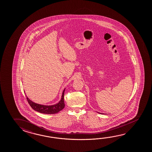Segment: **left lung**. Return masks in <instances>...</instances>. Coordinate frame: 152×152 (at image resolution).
<instances>
[{
    "label": "left lung",
    "mask_w": 152,
    "mask_h": 152,
    "mask_svg": "<svg viewBox=\"0 0 152 152\" xmlns=\"http://www.w3.org/2000/svg\"><path fill=\"white\" fill-rule=\"evenodd\" d=\"M101 114H102V113H101Z\"/></svg>",
    "instance_id": "obj_1"
}]
</instances>
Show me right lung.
<instances>
[{
  "instance_id": "1",
  "label": "right lung",
  "mask_w": 152,
  "mask_h": 152,
  "mask_svg": "<svg viewBox=\"0 0 152 152\" xmlns=\"http://www.w3.org/2000/svg\"><path fill=\"white\" fill-rule=\"evenodd\" d=\"M65 88L62 92V96L60 101L56 104L51 105H45L40 104L33 102L28 98L27 96L26 99L30 105V106L36 111L44 113V114H55L62 110L65 107L64 103V93Z\"/></svg>"
}]
</instances>
